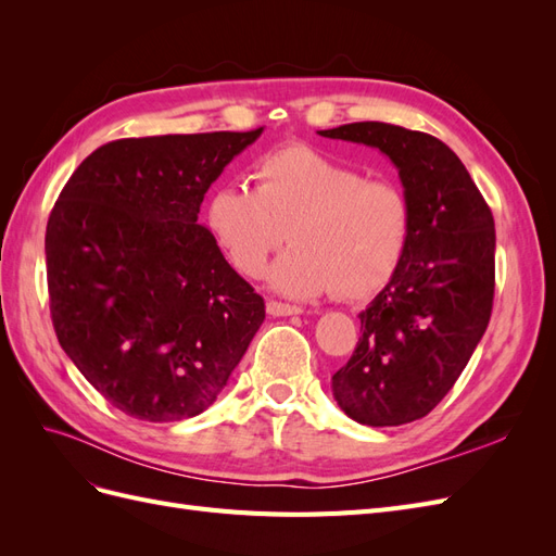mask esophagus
Listing matches in <instances>:
<instances>
[{
	"instance_id": "1",
	"label": "esophagus",
	"mask_w": 556,
	"mask_h": 556,
	"mask_svg": "<svg viewBox=\"0 0 556 556\" xmlns=\"http://www.w3.org/2000/svg\"><path fill=\"white\" fill-rule=\"evenodd\" d=\"M266 313L274 315V317H288V315H299L301 308L292 306V304H282V301H266Z\"/></svg>"
}]
</instances>
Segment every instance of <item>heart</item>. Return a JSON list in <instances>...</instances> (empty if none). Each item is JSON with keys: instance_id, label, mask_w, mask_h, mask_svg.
I'll return each mask as SVG.
<instances>
[{"instance_id": "b5f03b06", "label": "heart", "mask_w": 556, "mask_h": 556, "mask_svg": "<svg viewBox=\"0 0 556 556\" xmlns=\"http://www.w3.org/2000/svg\"><path fill=\"white\" fill-rule=\"evenodd\" d=\"M252 182L215 190L206 206L208 231L239 274L260 278L290 239L296 245L271 268V285L290 296L366 299L396 274L413 233V204L399 182L364 178L308 146L264 155Z\"/></svg>"}]
</instances>
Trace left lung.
<instances>
[{"instance_id":"left-lung-1","label":"left lung","mask_w":556,"mask_h":556,"mask_svg":"<svg viewBox=\"0 0 556 556\" xmlns=\"http://www.w3.org/2000/svg\"><path fill=\"white\" fill-rule=\"evenodd\" d=\"M319 134L378 148L394 162L413 204L406 255L359 313L357 348L331 376L348 417L399 427L439 406L490 325L494 217L462 160L431 134L387 123Z\"/></svg>"}]
</instances>
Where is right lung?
I'll use <instances>...</instances> for the list:
<instances>
[{"label": "right lung", "instance_id": "add662e5", "mask_svg": "<svg viewBox=\"0 0 556 556\" xmlns=\"http://www.w3.org/2000/svg\"><path fill=\"white\" fill-rule=\"evenodd\" d=\"M260 134L111 141L50 211L58 341L117 410L146 422L204 413L264 323V299L197 223L211 182Z\"/></svg>", "mask_w": 556, "mask_h": 556}]
</instances>
